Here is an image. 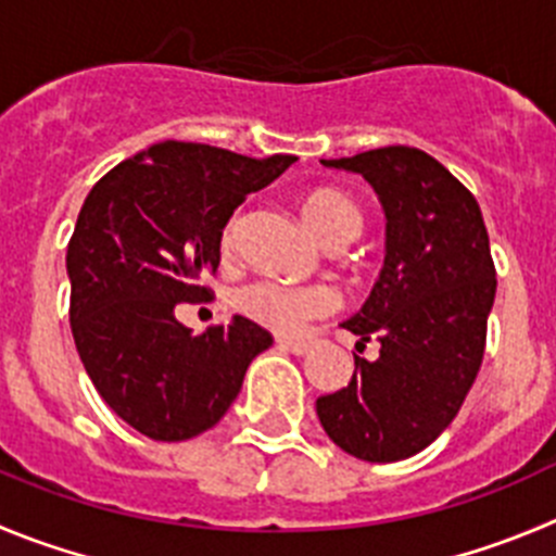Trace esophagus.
I'll return each mask as SVG.
<instances>
[{
	"label": "esophagus",
	"instance_id": "1",
	"mask_svg": "<svg viewBox=\"0 0 556 556\" xmlns=\"http://www.w3.org/2000/svg\"><path fill=\"white\" fill-rule=\"evenodd\" d=\"M277 342H279V349L290 351V354H295V356L309 354V349H313V345H309V342H304V340H293V337H279Z\"/></svg>",
	"mask_w": 556,
	"mask_h": 556
}]
</instances>
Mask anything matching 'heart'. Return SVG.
I'll list each match as a JSON object with an SVG mask.
<instances>
[{"label": "heart", "instance_id": "heart-1", "mask_svg": "<svg viewBox=\"0 0 556 556\" xmlns=\"http://www.w3.org/2000/svg\"><path fill=\"white\" fill-rule=\"evenodd\" d=\"M302 216L309 230L326 247H345L362 232L359 207L334 189H313L302 197ZM236 236V222L225 227L222 243L230 247ZM337 295L320 285H288L277 279H254L236 290V307L247 318L268 326L282 334H293L307 320L329 313Z\"/></svg>", "mask_w": 556, "mask_h": 556}]
</instances>
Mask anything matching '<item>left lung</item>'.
Segmentation results:
<instances>
[{"instance_id": "left-lung-1", "label": "left lung", "mask_w": 556, "mask_h": 556, "mask_svg": "<svg viewBox=\"0 0 556 556\" xmlns=\"http://www.w3.org/2000/svg\"><path fill=\"white\" fill-rule=\"evenodd\" d=\"M324 167L356 173L387 216L381 277L345 329L376 362L354 354V378L315 403L331 442L370 464L417 455L455 419L475 383L494 307L496 268L475 194L425 150L389 144Z\"/></svg>"}]
</instances>
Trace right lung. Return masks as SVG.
<instances>
[{
    "instance_id": "1",
    "label": "right lung",
    "mask_w": 556,
    "mask_h": 556,
    "mask_svg": "<svg viewBox=\"0 0 556 556\" xmlns=\"http://www.w3.org/2000/svg\"><path fill=\"white\" fill-rule=\"evenodd\" d=\"M293 161L167 139L87 194L65 257L71 331L103 403L148 439L186 442L214 428L274 342L241 315L191 334L175 304L211 299L202 279L219 268L232 211Z\"/></svg>"
}]
</instances>
